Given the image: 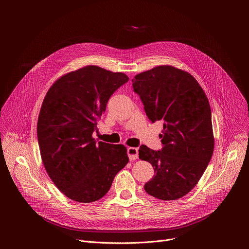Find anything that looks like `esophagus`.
Segmentation results:
<instances>
[{"label":"esophagus","mask_w":249,"mask_h":249,"mask_svg":"<svg viewBox=\"0 0 249 249\" xmlns=\"http://www.w3.org/2000/svg\"><path fill=\"white\" fill-rule=\"evenodd\" d=\"M127 154L128 157L130 159V160H135L138 159V155H139V151L137 148H133V147H129L127 149Z\"/></svg>","instance_id":"34e87169"}]
</instances>
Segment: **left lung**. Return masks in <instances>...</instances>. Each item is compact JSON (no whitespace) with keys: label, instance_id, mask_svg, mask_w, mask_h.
I'll list each match as a JSON object with an SVG mask.
<instances>
[{"label":"left lung","instance_id":"obj_1","mask_svg":"<svg viewBox=\"0 0 249 249\" xmlns=\"http://www.w3.org/2000/svg\"><path fill=\"white\" fill-rule=\"evenodd\" d=\"M152 123L163 122V148L140 147L139 158L150 162L155 175L144 188L160 200H176L198 183L214 152L209 100L188 72L169 65L153 68L132 80Z\"/></svg>","mask_w":249,"mask_h":249}]
</instances>
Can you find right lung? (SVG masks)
<instances>
[{
    "mask_svg": "<svg viewBox=\"0 0 249 249\" xmlns=\"http://www.w3.org/2000/svg\"><path fill=\"white\" fill-rule=\"evenodd\" d=\"M128 81L124 73L89 65L60 77L44 97L37 121L42 162L71 200H99L129 161L125 146L92 138L108 99Z\"/></svg>",
    "mask_w": 249,
    "mask_h": 249,
    "instance_id": "add662e5",
    "label": "right lung"
}]
</instances>
